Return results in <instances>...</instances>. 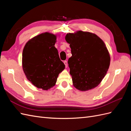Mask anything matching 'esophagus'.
Here are the masks:
<instances>
[{"instance_id": "34e87169", "label": "esophagus", "mask_w": 131, "mask_h": 131, "mask_svg": "<svg viewBox=\"0 0 131 131\" xmlns=\"http://www.w3.org/2000/svg\"><path fill=\"white\" fill-rule=\"evenodd\" d=\"M64 64H65V66H66V67L67 68V66H68V62H67V61H64Z\"/></svg>"}]
</instances>
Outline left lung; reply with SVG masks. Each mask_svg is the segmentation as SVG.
<instances>
[{
  "label": "left lung",
  "mask_w": 131,
  "mask_h": 131,
  "mask_svg": "<svg viewBox=\"0 0 131 131\" xmlns=\"http://www.w3.org/2000/svg\"><path fill=\"white\" fill-rule=\"evenodd\" d=\"M65 39L72 54L68 63L74 86L82 91L96 88L110 66V54L104 42L95 34L81 30L67 34Z\"/></svg>",
  "instance_id": "obj_1"
}]
</instances>
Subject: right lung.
Segmentation results:
<instances>
[{"label": "right lung", "instance_id": "add662e5", "mask_svg": "<svg viewBox=\"0 0 131 131\" xmlns=\"http://www.w3.org/2000/svg\"><path fill=\"white\" fill-rule=\"evenodd\" d=\"M56 35L41 33L28 41L22 52V67L26 76L37 88L47 90L56 84L65 68L54 44Z\"/></svg>", "mask_w": 131, "mask_h": 131}]
</instances>
